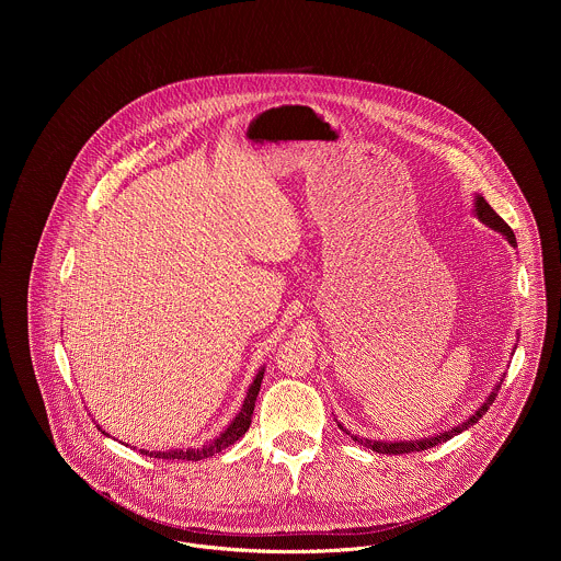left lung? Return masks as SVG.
<instances>
[{"label":"left lung","mask_w":561,"mask_h":561,"mask_svg":"<svg viewBox=\"0 0 561 561\" xmlns=\"http://www.w3.org/2000/svg\"><path fill=\"white\" fill-rule=\"evenodd\" d=\"M476 216L480 218L483 225H488L490 229H494L496 233H501L505 240L510 241L514 248H516V238H514V231L503 222V218L501 216H496V211L485 203V198L483 196H476ZM501 382H503V378H501ZM501 382H496V387L492 389V393L485 398V401L481 403L480 408L476 410V414L473 416H469L465 423H460V425H456V427H451V430H447V432H443V434H436V436H430V438H421V440H403V443H382V440H369V438H358V436H354V434H350L341 423H336L345 434H350L352 436V440L354 443H358V445H363V447H367V449H371V451H378V454H412V451H423V449H430V447H436V445H440V443H447L449 438H454V436H458V434H462L465 430H469L471 425H476L478 421H480L481 416L488 412V408L492 405V401L496 398V393H499V389H501Z\"/></svg>","instance_id":"left-lung-1"}]
</instances>
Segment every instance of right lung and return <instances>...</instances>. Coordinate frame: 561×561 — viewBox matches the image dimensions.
Here are the masks:
<instances>
[{
  "instance_id": "add662e5",
  "label": "right lung",
  "mask_w": 561,
  "mask_h": 561,
  "mask_svg": "<svg viewBox=\"0 0 561 561\" xmlns=\"http://www.w3.org/2000/svg\"><path fill=\"white\" fill-rule=\"evenodd\" d=\"M263 367H261V371L254 376V380H252V385H250V389H248V393H245V400H243V405H241L240 412H238V416L231 421V425L218 436V438H214L211 443H207V445H203V447H196V449H170V451H145V449H140L142 454H149V456H156V458H161V460H192V462H198V460H205V458H211V456H216V454H220L222 449H227L229 445H233L236 440H240L241 436L248 432V427H250V421H252V410H254V401H256V396H259V389H261V380H263ZM101 430V427H99ZM105 434V432H103Z\"/></svg>"
}]
</instances>
